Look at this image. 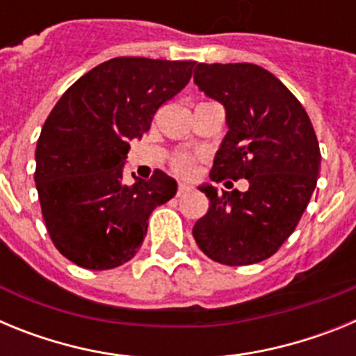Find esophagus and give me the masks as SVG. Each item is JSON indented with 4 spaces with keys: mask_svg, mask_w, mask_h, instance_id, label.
<instances>
[{
    "mask_svg": "<svg viewBox=\"0 0 356 356\" xmlns=\"http://www.w3.org/2000/svg\"><path fill=\"white\" fill-rule=\"evenodd\" d=\"M188 191H191V185H187V184H184V181H180V184H178V196H184L185 193H188Z\"/></svg>",
    "mask_w": 356,
    "mask_h": 356,
    "instance_id": "34e87169",
    "label": "esophagus"
}]
</instances>
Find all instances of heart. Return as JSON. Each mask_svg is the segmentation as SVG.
Listing matches in <instances>:
<instances>
[{
  "instance_id": "heart-1",
  "label": "heart",
  "mask_w": 356,
  "mask_h": 356,
  "mask_svg": "<svg viewBox=\"0 0 356 356\" xmlns=\"http://www.w3.org/2000/svg\"><path fill=\"white\" fill-rule=\"evenodd\" d=\"M175 169L178 172H181V175H187V172L193 171V162L187 156H178L175 160Z\"/></svg>"
}]
</instances>
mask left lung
Returning a JSON list of instances; mask_svg holds the SVG:
<instances>
[{
	"mask_svg": "<svg viewBox=\"0 0 356 356\" xmlns=\"http://www.w3.org/2000/svg\"><path fill=\"white\" fill-rule=\"evenodd\" d=\"M194 83L226 114L210 178H246L250 188L200 185L210 205L193 235L219 264L262 262L287 241L312 197L321 168L316 131L294 94L260 65L197 64Z\"/></svg>",
	"mask_w": 356,
	"mask_h": 356,
	"instance_id": "1",
	"label": "left lung"
}]
</instances>
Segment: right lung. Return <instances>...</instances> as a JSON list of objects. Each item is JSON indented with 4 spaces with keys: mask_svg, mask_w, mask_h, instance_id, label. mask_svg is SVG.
I'll list each match as a JSON object with an SVG mask.
<instances>
[{
    "mask_svg": "<svg viewBox=\"0 0 356 356\" xmlns=\"http://www.w3.org/2000/svg\"><path fill=\"white\" fill-rule=\"evenodd\" d=\"M196 62L118 56L62 94L35 149V185L56 250L76 266L105 271L139 251L153 209L176 194L175 178L124 184L130 140L149 130L162 103L191 80Z\"/></svg>",
    "mask_w": 356,
    "mask_h": 356,
    "instance_id": "obj_1",
    "label": "right lung"
}]
</instances>
